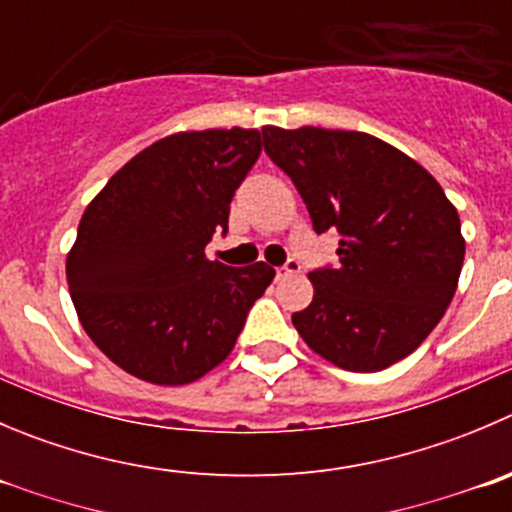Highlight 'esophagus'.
Listing matches in <instances>:
<instances>
[{
  "label": "esophagus",
  "instance_id": "obj_1",
  "mask_svg": "<svg viewBox=\"0 0 512 512\" xmlns=\"http://www.w3.org/2000/svg\"><path fill=\"white\" fill-rule=\"evenodd\" d=\"M299 271H301L299 261L289 259V261H286L284 266H279V269H276V279H286V276H291V274H299Z\"/></svg>",
  "mask_w": 512,
  "mask_h": 512
}]
</instances>
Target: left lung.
Segmentation results:
<instances>
[{
  "mask_svg": "<svg viewBox=\"0 0 512 512\" xmlns=\"http://www.w3.org/2000/svg\"><path fill=\"white\" fill-rule=\"evenodd\" d=\"M261 133L314 231L339 233V266L309 274L314 299L291 316L296 332L347 372L405 359L455 296L465 259L455 206L422 165L367 133L309 125Z\"/></svg>",
  "mask_w": 512,
  "mask_h": 512,
  "instance_id": "left-lung-1",
  "label": "left lung"
}]
</instances>
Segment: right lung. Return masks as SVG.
Segmentation results:
<instances>
[{
	"instance_id": "1",
	"label": "right lung",
	"mask_w": 512,
	"mask_h": 512,
	"mask_svg": "<svg viewBox=\"0 0 512 512\" xmlns=\"http://www.w3.org/2000/svg\"><path fill=\"white\" fill-rule=\"evenodd\" d=\"M261 155L259 130H198L125 163L82 213L67 284L87 337L153 384H188L231 354L276 271L206 259L228 231L236 188Z\"/></svg>"
}]
</instances>
